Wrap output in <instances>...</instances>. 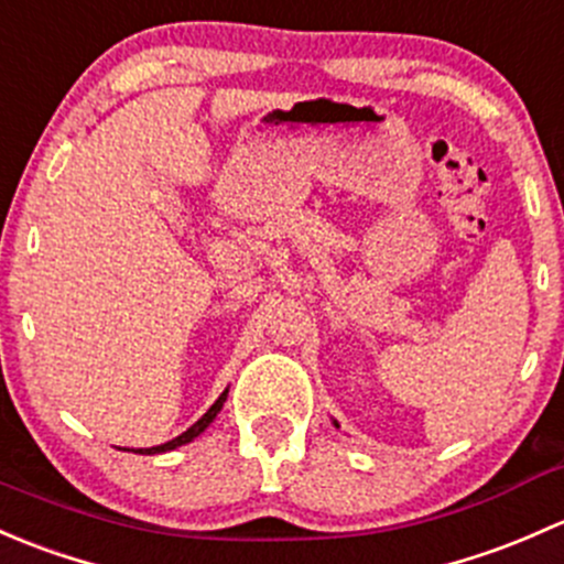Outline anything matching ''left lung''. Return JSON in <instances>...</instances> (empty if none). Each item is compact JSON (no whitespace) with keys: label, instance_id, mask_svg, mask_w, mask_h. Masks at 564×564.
<instances>
[{"label":"left lung","instance_id":"left-lung-1","mask_svg":"<svg viewBox=\"0 0 564 564\" xmlns=\"http://www.w3.org/2000/svg\"><path fill=\"white\" fill-rule=\"evenodd\" d=\"M334 426H336V429H339V423H336V421H334Z\"/></svg>","mask_w":564,"mask_h":564}]
</instances>
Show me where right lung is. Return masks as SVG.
<instances>
[{
  "label": "right lung",
  "mask_w": 564,
  "mask_h": 564,
  "mask_svg": "<svg viewBox=\"0 0 564 564\" xmlns=\"http://www.w3.org/2000/svg\"><path fill=\"white\" fill-rule=\"evenodd\" d=\"M225 399H228V388H225L223 393H219V399L217 402L212 404V408L206 410V415L200 417V421H195L193 426L187 429V432L184 434H178V437H173V440H167V443H162V445H156V448H138L135 454H165V451H176V448H182V445H187V443H193L195 437H200L203 432H206L208 429V423L214 421V417H217V412L223 410V404H225Z\"/></svg>",
  "instance_id": "obj_1"
}]
</instances>
